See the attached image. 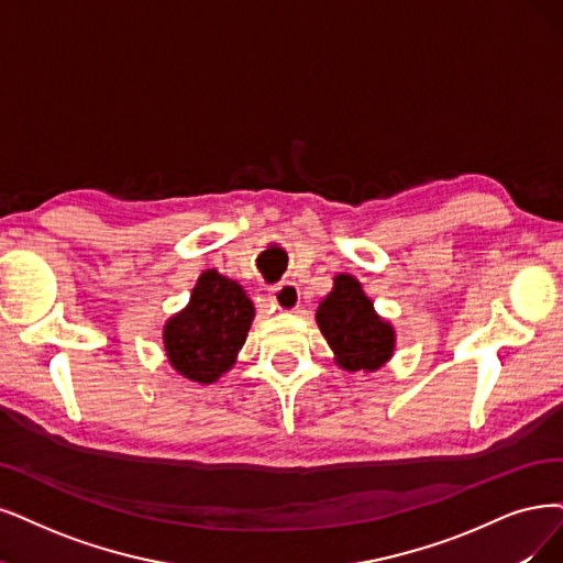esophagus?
Returning a JSON list of instances; mask_svg holds the SVG:
<instances>
[{
    "label": "esophagus",
    "instance_id": "obj_1",
    "mask_svg": "<svg viewBox=\"0 0 563 563\" xmlns=\"http://www.w3.org/2000/svg\"><path fill=\"white\" fill-rule=\"evenodd\" d=\"M268 292H271V301H274L280 310H297L301 303V289L292 280L271 285Z\"/></svg>",
    "mask_w": 563,
    "mask_h": 563
}]
</instances>
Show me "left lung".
I'll use <instances>...</instances> for the list:
<instances>
[{
    "label": "left lung",
    "instance_id": "8db88e82",
    "mask_svg": "<svg viewBox=\"0 0 563 563\" xmlns=\"http://www.w3.org/2000/svg\"><path fill=\"white\" fill-rule=\"evenodd\" d=\"M318 327L345 371H378L394 352V327L385 322L355 276L334 278L331 292L320 301Z\"/></svg>",
    "mask_w": 563,
    "mask_h": 563
}]
</instances>
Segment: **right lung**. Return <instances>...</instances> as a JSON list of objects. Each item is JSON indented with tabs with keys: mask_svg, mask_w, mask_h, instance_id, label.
Masks as SVG:
<instances>
[{
	"mask_svg": "<svg viewBox=\"0 0 563 563\" xmlns=\"http://www.w3.org/2000/svg\"><path fill=\"white\" fill-rule=\"evenodd\" d=\"M255 306L236 280L208 268L199 276L190 303L164 324V350L183 378L216 383L234 366L253 324Z\"/></svg>",
	"mask_w": 563,
	"mask_h": 563,
	"instance_id": "1",
	"label": "right lung"
}]
</instances>
